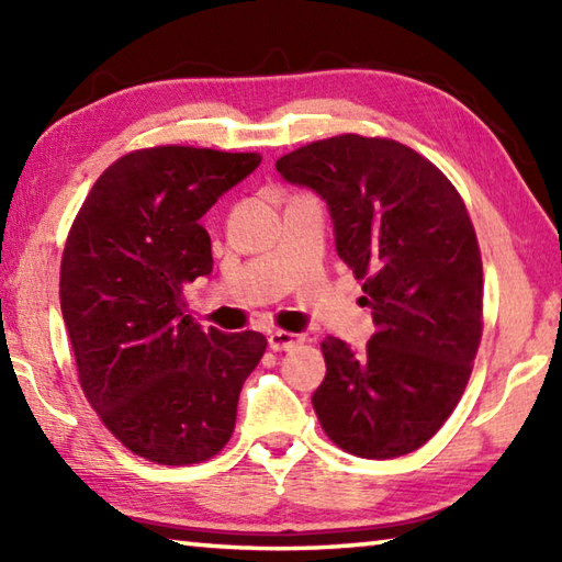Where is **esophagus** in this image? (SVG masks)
I'll list each match as a JSON object with an SVG mask.
<instances>
[{
    "label": "esophagus",
    "mask_w": 562,
    "mask_h": 562,
    "mask_svg": "<svg viewBox=\"0 0 562 562\" xmlns=\"http://www.w3.org/2000/svg\"><path fill=\"white\" fill-rule=\"evenodd\" d=\"M302 335H294V331H284V329H274L268 335V341H270V349L274 351H290L297 345H302Z\"/></svg>",
    "instance_id": "esophagus-1"
}]
</instances>
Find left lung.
<instances>
[{"instance_id":"left-lung-1","label":"left lung","mask_w":562,"mask_h":562,"mask_svg":"<svg viewBox=\"0 0 562 562\" xmlns=\"http://www.w3.org/2000/svg\"><path fill=\"white\" fill-rule=\"evenodd\" d=\"M274 168L327 201L337 255L376 327L361 351L322 341L327 374L312 396L322 429L359 459L422 449L461 402L483 331V265L463 198L392 138L341 133Z\"/></svg>"}]
</instances>
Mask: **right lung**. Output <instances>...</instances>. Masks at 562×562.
Returning <instances> with one entry per match:
<instances>
[{"label": "right lung", "mask_w": 562, "mask_h": 562, "mask_svg": "<svg viewBox=\"0 0 562 562\" xmlns=\"http://www.w3.org/2000/svg\"><path fill=\"white\" fill-rule=\"evenodd\" d=\"M260 154L193 146L131 150L76 213L59 300L79 384L103 426L140 459H213L268 339L203 331L183 288L213 272L203 215L260 166Z\"/></svg>", "instance_id": "obj_1"}]
</instances>
